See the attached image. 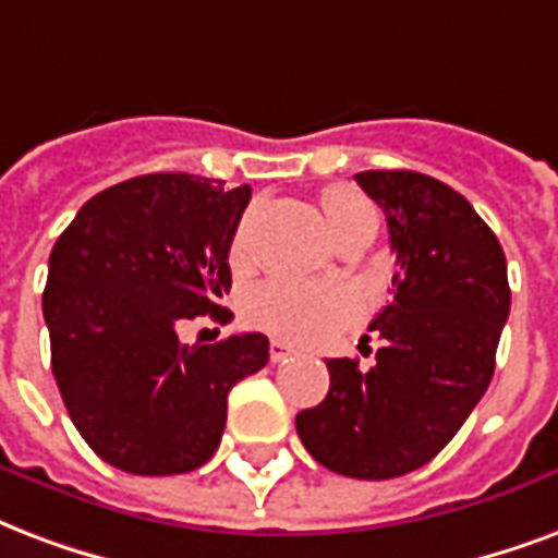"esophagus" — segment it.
Instances as JSON below:
<instances>
[{"label":"esophagus","instance_id":"1","mask_svg":"<svg viewBox=\"0 0 558 558\" xmlns=\"http://www.w3.org/2000/svg\"><path fill=\"white\" fill-rule=\"evenodd\" d=\"M292 354H295V351H292V345H287L283 339H271L269 342L271 363H283V360H289Z\"/></svg>","mask_w":558,"mask_h":558}]
</instances>
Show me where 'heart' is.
I'll return each mask as SVG.
<instances>
[{
	"mask_svg": "<svg viewBox=\"0 0 558 558\" xmlns=\"http://www.w3.org/2000/svg\"><path fill=\"white\" fill-rule=\"evenodd\" d=\"M322 210H325L330 233L345 228L360 216H374L372 204L351 186H330L322 195ZM242 251H245V236L240 231L233 240V260H242ZM242 316L248 325L263 327L269 333L292 339V342H318L351 322L354 301L339 287L269 280L245 298Z\"/></svg>",
	"mask_w": 558,
	"mask_h": 558,
	"instance_id": "obj_1",
	"label": "heart"
}]
</instances>
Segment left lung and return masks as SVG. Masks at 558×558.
<instances>
[{
  "label": "left lung",
  "instance_id": "1",
  "mask_svg": "<svg viewBox=\"0 0 558 558\" xmlns=\"http://www.w3.org/2000/svg\"><path fill=\"white\" fill-rule=\"evenodd\" d=\"M354 178L386 213L395 298L368 325L377 363L327 360V398L295 427L336 474L392 480L427 465L486 395L512 295L500 242L457 190L410 169Z\"/></svg>",
  "mask_w": 558,
  "mask_h": 558
}]
</instances>
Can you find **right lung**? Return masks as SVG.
<instances>
[{
    "label": "right lung",
    "instance_id": "right-lung-1",
    "mask_svg": "<svg viewBox=\"0 0 558 558\" xmlns=\"http://www.w3.org/2000/svg\"><path fill=\"white\" fill-rule=\"evenodd\" d=\"M248 202V184L140 175L93 195L54 242L43 289L52 372L108 465L143 477L202 468L222 441L228 392L269 363L263 333L178 339L184 318H231L228 254Z\"/></svg>",
    "mask_w": 558,
    "mask_h": 558
}]
</instances>
